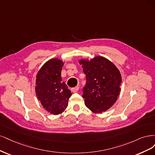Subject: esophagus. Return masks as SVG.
Wrapping results in <instances>:
<instances>
[{"instance_id":"esophagus-1","label":"esophagus","mask_w":155,"mask_h":155,"mask_svg":"<svg viewBox=\"0 0 155 155\" xmlns=\"http://www.w3.org/2000/svg\"><path fill=\"white\" fill-rule=\"evenodd\" d=\"M78 89H79V87L76 86V87L72 88V91L74 92V93H75V92H77L78 91Z\"/></svg>"}]
</instances>
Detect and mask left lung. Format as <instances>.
Here are the masks:
<instances>
[{"mask_svg":"<svg viewBox=\"0 0 155 155\" xmlns=\"http://www.w3.org/2000/svg\"><path fill=\"white\" fill-rule=\"evenodd\" d=\"M86 76V86L82 97L86 106L94 113H101L111 108L121 91L122 76L112 62L102 56L81 59Z\"/></svg>","mask_w":155,"mask_h":155,"instance_id":"left-lung-1","label":"left lung"}]
</instances>
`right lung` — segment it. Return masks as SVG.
<instances>
[{"label":"right lung","mask_w":155,"mask_h":155,"mask_svg":"<svg viewBox=\"0 0 155 155\" xmlns=\"http://www.w3.org/2000/svg\"><path fill=\"white\" fill-rule=\"evenodd\" d=\"M64 64L61 59H49L36 75V96L42 107L54 115L61 114L66 110L69 98L72 94L61 78Z\"/></svg>","instance_id":"add662e5"}]
</instances>
